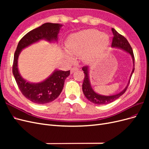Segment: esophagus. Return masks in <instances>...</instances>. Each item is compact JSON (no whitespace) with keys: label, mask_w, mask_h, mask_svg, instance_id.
<instances>
[{"label":"esophagus","mask_w":149,"mask_h":149,"mask_svg":"<svg viewBox=\"0 0 149 149\" xmlns=\"http://www.w3.org/2000/svg\"><path fill=\"white\" fill-rule=\"evenodd\" d=\"M78 70H79L78 68H77V67H73V68H72L71 70V73H73L74 72H75V71H78Z\"/></svg>","instance_id":"obj_1"}]
</instances>
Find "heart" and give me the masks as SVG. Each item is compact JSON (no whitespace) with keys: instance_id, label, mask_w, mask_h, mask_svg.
Instances as JSON below:
<instances>
[{"instance_id":"1","label":"heart","mask_w":149,"mask_h":149,"mask_svg":"<svg viewBox=\"0 0 149 149\" xmlns=\"http://www.w3.org/2000/svg\"><path fill=\"white\" fill-rule=\"evenodd\" d=\"M109 43V37L100 31L88 29L70 35L67 38L65 54L70 60L73 56L82 55L83 60L86 63L95 61L101 53L107 47Z\"/></svg>"}]
</instances>
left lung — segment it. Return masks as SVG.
Masks as SVG:
<instances>
[{
    "mask_svg": "<svg viewBox=\"0 0 149 149\" xmlns=\"http://www.w3.org/2000/svg\"><path fill=\"white\" fill-rule=\"evenodd\" d=\"M112 33H113V38H112V47H116L120 49H123L124 50L128 52L130 55L132 56V60L134 64V55L132 51V49L131 46L130 45L129 43L124 36L119 34L118 31H116L113 28L112 29ZM83 71L84 73V78L83 83V91L85 97H86L88 100L91 101V102L96 104H107L111 103L112 102L114 101L117 99H118L120 96H121L127 90L129 84L130 83V80L131 78V76L132 73H134V68L132 70V71L130 76V79L129 81V83L127 85V86L123 90V91L120 93L114 94V95L112 96H102L100 95L97 93H96L93 91V88H91V86L90 84L89 79V74H88V66H84L82 68Z\"/></svg>",
    "mask_w": 149,
    "mask_h": 149,
    "instance_id": "obj_1",
    "label": "left lung"
}]
</instances>
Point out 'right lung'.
<instances>
[{
    "instance_id": "add662e5",
    "label": "right lung",
    "mask_w": 149,
    "mask_h": 149,
    "mask_svg": "<svg viewBox=\"0 0 149 149\" xmlns=\"http://www.w3.org/2000/svg\"><path fill=\"white\" fill-rule=\"evenodd\" d=\"M61 26L58 24H44L29 31L18 43L13 58L12 73L22 94L32 102L43 104L56 99L62 91L66 78L70 74V70H57L42 83H30L22 78L19 74L17 68L18 57L22 49L40 40L45 39L49 42L57 40L58 34Z\"/></svg>"
}]
</instances>
